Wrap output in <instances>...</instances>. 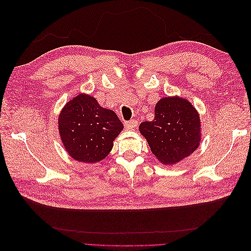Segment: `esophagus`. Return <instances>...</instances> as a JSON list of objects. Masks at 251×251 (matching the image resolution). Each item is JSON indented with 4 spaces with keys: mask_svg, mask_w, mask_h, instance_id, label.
Wrapping results in <instances>:
<instances>
[{
    "mask_svg": "<svg viewBox=\"0 0 251 251\" xmlns=\"http://www.w3.org/2000/svg\"><path fill=\"white\" fill-rule=\"evenodd\" d=\"M136 126H137V123H136L135 120H130L125 123V126L127 128V130H133V128L136 127Z\"/></svg>",
    "mask_w": 251,
    "mask_h": 251,
    "instance_id": "esophagus-1",
    "label": "esophagus"
}]
</instances>
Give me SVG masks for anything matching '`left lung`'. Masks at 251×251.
<instances>
[{
    "instance_id": "1",
    "label": "left lung",
    "mask_w": 251,
    "mask_h": 251,
    "mask_svg": "<svg viewBox=\"0 0 251 251\" xmlns=\"http://www.w3.org/2000/svg\"><path fill=\"white\" fill-rule=\"evenodd\" d=\"M139 131L151 153L164 165L177 164L192 155L202 138L199 112L178 95L159 100L154 120L143 121Z\"/></svg>"
}]
</instances>
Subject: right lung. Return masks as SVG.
<instances>
[{
	"label": "right lung",
	"instance_id": "add662e5",
	"mask_svg": "<svg viewBox=\"0 0 251 251\" xmlns=\"http://www.w3.org/2000/svg\"><path fill=\"white\" fill-rule=\"evenodd\" d=\"M124 125L116 113L102 108L96 98L80 93L58 115V132L66 151L74 160L100 162L109 155Z\"/></svg>",
	"mask_w": 251,
	"mask_h": 251
}]
</instances>
